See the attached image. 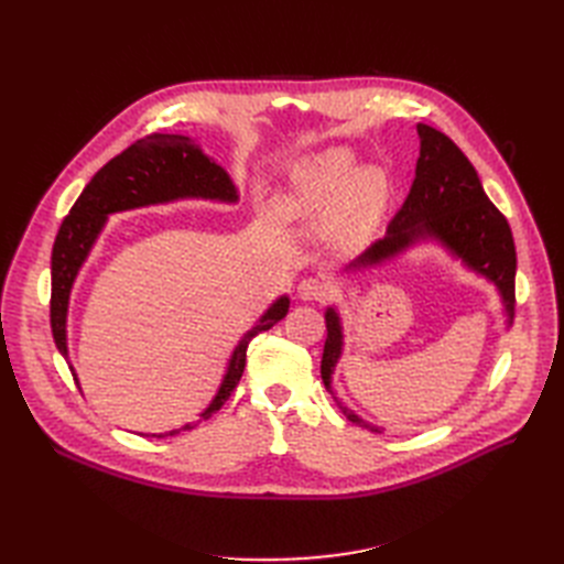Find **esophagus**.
<instances>
[{"instance_id": "obj_1", "label": "esophagus", "mask_w": 564, "mask_h": 564, "mask_svg": "<svg viewBox=\"0 0 564 564\" xmlns=\"http://www.w3.org/2000/svg\"><path fill=\"white\" fill-rule=\"evenodd\" d=\"M327 292H329L327 282L319 278H303L296 286V294L303 301H322L324 296H327Z\"/></svg>"}]
</instances>
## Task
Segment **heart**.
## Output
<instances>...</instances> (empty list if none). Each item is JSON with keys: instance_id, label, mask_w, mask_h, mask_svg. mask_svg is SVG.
Wrapping results in <instances>:
<instances>
[{"instance_id": "1", "label": "heart", "mask_w": 564, "mask_h": 564, "mask_svg": "<svg viewBox=\"0 0 564 564\" xmlns=\"http://www.w3.org/2000/svg\"><path fill=\"white\" fill-rule=\"evenodd\" d=\"M390 199V178L379 164L357 166V155L336 145L305 155L289 169V185L275 207L284 218H313L324 212L338 247H360L377 230Z\"/></svg>"}]
</instances>
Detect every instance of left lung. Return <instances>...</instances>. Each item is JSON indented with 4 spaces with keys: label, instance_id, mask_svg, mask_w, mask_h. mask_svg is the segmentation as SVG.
<instances>
[{
    "label": "left lung",
    "instance_id": "left-lung-1",
    "mask_svg": "<svg viewBox=\"0 0 564 564\" xmlns=\"http://www.w3.org/2000/svg\"><path fill=\"white\" fill-rule=\"evenodd\" d=\"M416 131L421 152L412 191H409L402 209L390 220L383 240L373 242L365 253L357 256L350 265H346V272L383 265L421 242L440 245L475 275L497 286L508 319L506 324L510 327L516 317L518 259L508 220L489 202L475 166L449 135L429 124H416ZM324 322H327V340H324L319 367L324 388L332 392L348 421L381 433L377 423L357 416L336 398L332 377L340 352H344V324H340L336 305H329Z\"/></svg>",
    "mask_w": 564,
    "mask_h": 564
}]
</instances>
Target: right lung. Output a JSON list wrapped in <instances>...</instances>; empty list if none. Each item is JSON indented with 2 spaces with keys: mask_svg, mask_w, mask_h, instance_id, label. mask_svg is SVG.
I'll return each instance as SVG.
<instances>
[{
  "mask_svg": "<svg viewBox=\"0 0 564 564\" xmlns=\"http://www.w3.org/2000/svg\"><path fill=\"white\" fill-rule=\"evenodd\" d=\"M178 199H212L235 204L240 199L237 187L224 166L216 164L202 148L181 133H150L145 139L129 145L122 155L112 158L84 187L70 214L65 216L56 235L54 251H51V332H54L56 348L67 360V308L70 294L82 265L104 232L108 216L119 212H131L141 207H155ZM289 313V296H280L270 303L245 336L237 340L230 355L224 381H220L214 400L199 414L209 419L230 398L235 386L240 383L247 365V348L253 336L268 332ZM73 377L77 373L70 365ZM199 421L185 423L169 433H152V437L178 435L181 431H193Z\"/></svg>",
  "mask_w": 564,
  "mask_h": 564,
  "instance_id": "right-lung-1",
  "label": "right lung"
}]
</instances>
